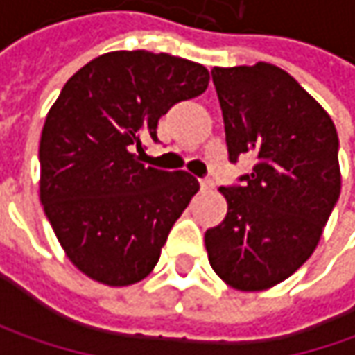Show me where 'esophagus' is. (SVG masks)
<instances>
[{"instance_id":"obj_1","label":"esophagus","mask_w":355,"mask_h":355,"mask_svg":"<svg viewBox=\"0 0 355 355\" xmlns=\"http://www.w3.org/2000/svg\"><path fill=\"white\" fill-rule=\"evenodd\" d=\"M199 185H201V189H211L213 182L207 180V178H203V180H199Z\"/></svg>"}]
</instances>
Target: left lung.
Instances as JSON below:
<instances>
[{
  "mask_svg": "<svg viewBox=\"0 0 355 355\" xmlns=\"http://www.w3.org/2000/svg\"><path fill=\"white\" fill-rule=\"evenodd\" d=\"M229 162L254 157L239 185L219 187L225 219L205 233L213 270L237 291H265L308 261L340 198L332 118L275 64L215 67Z\"/></svg>",
  "mask_w": 355,
  "mask_h": 355,
  "instance_id": "obj_1",
  "label": "left lung"
}]
</instances>
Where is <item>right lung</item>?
Masks as SVG:
<instances>
[{
  "mask_svg": "<svg viewBox=\"0 0 355 355\" xmlns=\"http://www.w3.org/2000/svg\"><path fill=\"white\" fill-rule=\"evenodd\" d=\"M209 71L168 53L114 51L67 80L49 110L39 196L71 263L92 280L128 286L156 266L173 223L198 193L187 171L148 168L157 120L205 92Z\"/></svg>",
  "mask_w": 355,
  "mask_h": 355,
  "instance_id": "add662e5",
  "label": "right lung"
}]
</instances>
